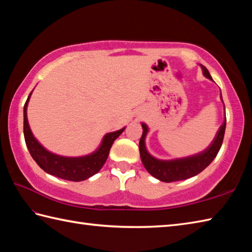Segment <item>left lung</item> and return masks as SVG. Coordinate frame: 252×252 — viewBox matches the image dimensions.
Masks as SVG:
<instances>
[{"label": "left lung", "mask_w": 252, "mask_h": 252, "mask_svg": "<svg viewBox=\"0 0 252 252\" xmlns=\"http://www.w3.org/2000/svg\"><path fill=\"white\" fill-rule=\"evenodd\" d=\"M200 66L205 77L212 80L208 69L205 66ZM225 126L226 118L222 123V126H220V129H219L216 137L213 138L210 145L201 153L185 158L161 160L153 157L147 152L145 146V137L148 132V127L145 123H142L143 134L140 140V155L144 167H145L148 173H151L154 178L162 182H167V183L192 178V176L200 173L202 170H205L212 162V160L217 157V155L222 146L224 133H225Z\"/></svg>", "instance_id": "8db88e82"}]
</instances>
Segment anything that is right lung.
Wrapping results in <instances>:
<instances>
[{
  "label": "right lung",
  "instance_id": "obj_1",
  "mask_svg": "<svg viewBox=\"0 0 252 252\" xmlns=\"http://www.w3.org/2000/svg\"><path fill=\"white\" fill-rule=\"evenodd\" d=\"M32 93V92H31ZM31 93L24 107V135L26 145L29 149V153L34 159V161L39 164L41 169H43L46 173L55 175L63 180L80 182L84 181L91 176L96 174L103 167L108 158L109 151L116 138L125 131L123 129L107 133L101 141L100 146L92 154L82 157H63L53 154L41 145L36 141V138L32 134L30 130L28 118H27V107L30 99Z\"/></svg>",
  "mask_w": 252,
  "mask_h": 252
}]
</instances>
